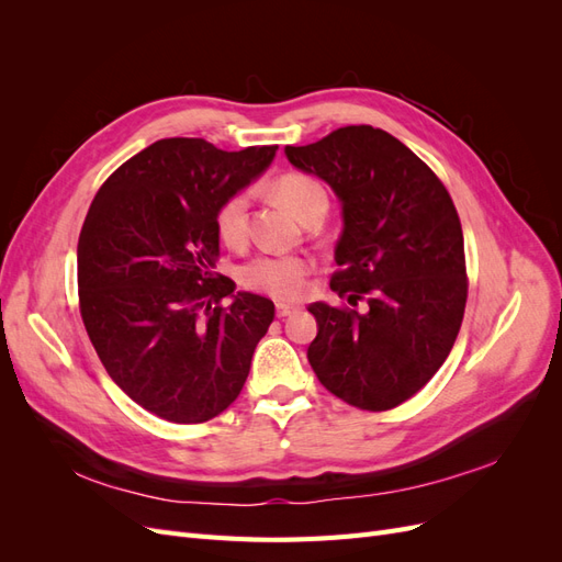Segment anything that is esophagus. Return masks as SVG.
<instances>
[{
    "mask_svg": "<svg viewBox=\"0 0 562 562\" xmlns=\"http://www.w3.org/2000/svg\"><path fill=\"white\" fill-rule=\"evenodd\" d=\"M293 312H297L295 304H288V302H277V316H279V318L291 316Z\"/></svg>",
    "mask_w": 562,
    "mask_h": 562,
    "instance_id": "obj_1",
    "label": "esophagus"
}]
</instances>
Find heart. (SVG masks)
<instances>
[{
    "mask_svg": "<svg viewBox=\"0 0 562 562\" xmlns=\"http://www.w3.org/2000/svg\"><path fill=\"white\" fill-rule=\"evenodd\" d=\"M277 196L304 223L312 217H323L330 206L326 187L314 176L291 171L283 173L274 184ZM248 211L250 194L246 190L234 192L220 201L215 211V234L225 246L239 248L248 239ZM312 260L304 255H258L239 269V279L248 291L269 295L274 300H295L302 295Z\"/></svg>",
    "mask_w": 562,
    "mask_h": 562,
    "instance_id": "obj_1",
    "label": "heart"
}]
</instances>
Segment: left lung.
Wrapping results in <instances>:
<instances>
[{
	"label": "left lung",
	"mask_w": 562,
	"mask_h": 562,
	"mask_svg": "<svg viewBox=\"0 0 562 562\" xmlns=\"http://www.w3.org/2000/svg\"><path fill=\"white\" fill-rule=\"evenodd\" d=\"M304 173L342 201L345 229L330 288L347 304H310L318 335L307 359L330 394L361 411H391L446 363L462 328L469 279L462 223L431 168L382 128L345 126L285 147Z\"/></svg>",
	"instance_id": "8db88e82"
}]
</instances>
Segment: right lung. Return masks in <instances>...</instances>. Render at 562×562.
<instances>
[{"label": "right lung", "instance_id": "1", "mask_svg": "<svg viewBox=\"0 0 562 562\" xmlns=\"http://www.w3.org/2000/svg\"><path fill=\"white\" fill-rule=\"evenodd\" d=\"M277 149L157 140L116 168L83 220V328L114 384L166 422L201 424L225 413L274 321V302L234 295V281L213 269L220 201L258 178Z\"/></svg>", "mask_w": 562, "mask_h": 562}]
</instances>
